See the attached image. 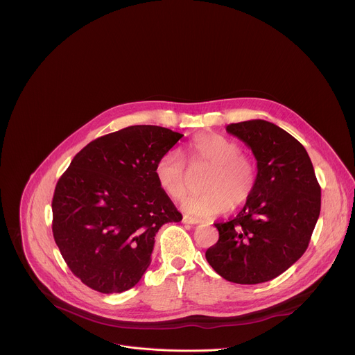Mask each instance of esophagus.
<instances>
[{"instance_id":"obj_1","label":"esophagus","mask_w":355,"mask_h":355,"mask_svg":"<svg viewBox=\"0 0 355 355\" xmlns=\"http://www.w3.org/2000/svg\"><path fill=\"white\" fill-rule=\"evenodd\" d=\"M182 222L187 223V225H198V223H200V220H198L195 218H191V216H187V215H184Z\"/></svg>"}]
</instances>
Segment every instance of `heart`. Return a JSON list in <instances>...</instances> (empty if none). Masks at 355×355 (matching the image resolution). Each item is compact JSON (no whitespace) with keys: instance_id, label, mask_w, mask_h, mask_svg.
I'll return each mask as SVG.
<instances>
[{"instance_id":"1","label":"heart","mask_w":355,"mask_h":355,"mask_svg":"<svg viewBox=\"0 0 355 355\" xmlns=\"http://www.w3.org/2000/svg\"><path fill=\"white\" fill-rule=\"evenodd\" d=\"M185 155L193 171L209 168L202 180V189L205 191L182 200L187 214L215 218L244 205L254 192L256 168L236 140L216 133L200 135L189 141ZM155 175L159 187L173 199H181L192 185L182 157L174 150L157 160Z\"/></svg>"}]
</instances>
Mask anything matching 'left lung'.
Masks as SVG:
<instances>
[{
    "label": "left lung",
    "instance_id": "1",
    "mask_svg": "<svg viewBox=\"0 0 355 355\" xmlns=\"http://www.w3.org/2000/svg\"><path fill=\"white\" fill-rule=\"evenodd\" d=\"M257 160L256 188L237 216L215 223L219 240L205 257L225 279H274L306 251L320 215V185L308 151L279 126L252 119L226 126Z\"/></svg>",
    "mask_w": 355,
    "mask_h": 355
}]
</instances>
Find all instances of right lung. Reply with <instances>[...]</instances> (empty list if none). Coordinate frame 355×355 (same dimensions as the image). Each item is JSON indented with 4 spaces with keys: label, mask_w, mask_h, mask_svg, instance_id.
I'll list each match as a JSON object with an SVG mask.
<instances>
[{
    "label": "right lung",
    "mask_w": 355,
    "mask_h": 355,
    "mask_svg": "<svg viewBox=\"0 0 355 355\" xmlns=\"http://www.w3.org/2000/svg\"><path fill=\"white\" fill-rule=\"evenodd\" d=\"M182 136L153 125L101 136L58 181L53 237L71 272L91 289L133 288L151 263L159 229L182 219L155 175L157 160Z\"/></svg>",
    "instance_id": "obj_1"
}]
</instances>
